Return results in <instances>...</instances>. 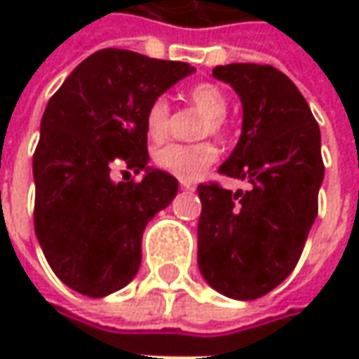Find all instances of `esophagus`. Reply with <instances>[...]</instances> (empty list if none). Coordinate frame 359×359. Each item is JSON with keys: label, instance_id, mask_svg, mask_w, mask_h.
<instances>
[{"label": "esophagus", "instance_id": "34e87169", "mask_svg": "<svg viewBox=\"0 0 359 359\" xmlns=\"http://www.w3.org/2000/svg\"><path fill=\"white\" fill-rule=\"evenodd\" d=\"M182 189H186V191H194L196 186H194V184H189V182H182Z\"/></svg>", "mask_w": 359, "mask_h": 359}]
</instances>
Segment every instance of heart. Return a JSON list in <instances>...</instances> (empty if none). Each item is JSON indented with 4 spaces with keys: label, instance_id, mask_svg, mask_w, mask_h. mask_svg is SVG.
Returning <instances> with one entry per match:
<instances>
[{
    "label": "heart",
    "instance_id": "obj_1",
    "mask_svg": "<svg viewBox=\"0 0 359 359\" xmlns=\"http://www.w3.org/2000/svg\"><path fill=\"white\" fill-rule=\"evenodd\" d=\"M187 102L205 116L200 135H224V118L228 114V97L214 83H198L187 90ZM145 130L147 135L159 142L168 135L170 130V104L165 97L154 100L145 114ZM217 159V149L214 144L203 142L196 145L168 144L156 149L154 161L159 170L172 173L182 182H194L205 172Z\"/></svg>",
    "mask_w": 359,
    "mask_h": 359
}]
</instances>
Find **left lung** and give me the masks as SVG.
Instances as JSON below:
<instances>
[{"label": "left lung", "mask_w": 359, "mask_h": 359, "mask_svg": "<svg viewBox=\"0 0 359 359\" xmlns=\"http://www.w3.org/2000/svg\"><path fill=\"white\" fill-rule=\"evenodd\" d=\"M212 76L243 105L240 142L219 173L252 187L198 186V266L215 292L248 302L280 285L304 252L324 180L320 128L294 81L271 65L229 63Z\"/></svg>", "instance_id": "1"}]
</instances>
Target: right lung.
Returning a JSON list of instances; mask_svg holds the SVG:
<instances>
[{"instance_id":"obj_1","label":"right lung","mask_w":359,"mask_h":359,"mask_svg":"<svg viewBox=\"0 0 359 359\" xmlns=\"http://www.w3.org/2000/svg\"><path fill=\"white\" fill-rule=\"evenodd\" d=\"M196 69L128 49H100L51 95L34 154V226L49 268L90 297L135 278L147 222L168 208L177 180L147 168L145 114L154 100ZM116 158L142 182L111 180Z\"/></svg>"}]
</instances>
